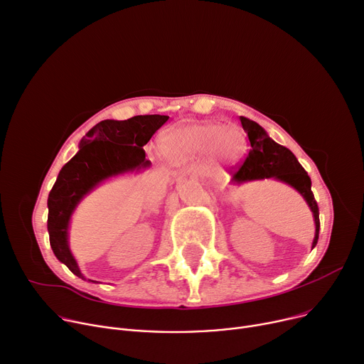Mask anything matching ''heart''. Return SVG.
Instances as JSON below:
<instances>
[{"label": "heart", "mask_w": 364, "mask_h": 364, "mask_svg": "<svg viewBox=\"0 0 364 364\" xmlns=\"http://www.w3.org/2000/svg\"><path fill=\"white\" fill-rule=\"evenodd\" d=\"M246 148V134L238 126L216 123L187 124L169 130L162 137V151L173 164L210 154L223 162L237 159Z\"/></svg>", "instance_id": "1"}]
</instances>
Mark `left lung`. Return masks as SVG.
<instances>
[{"label":"left lung","instance_id":"obj_1","mask_svg":"<svg viewBox=\"0 0 364 364\" xmlns=\"http://www.w3.org/2000/svg\"><path fill=\"white\" fill-rule=\"evenodd\" d=\"M241 126L249 137L250 152L246 161L243 162L237 171L232 174L231 184L241 186L250 181L268 180L284 183L293 187L299 195L304 199L307 206L311 210L314 221V238L311 243V250L316 247L319 238V208L311 193V180L300 165L294 154L281 146L266 130L259 126L256 121H252L246 117H240Z\"/></svg>","mask_w":364,"mask_h":364}]
</instances>
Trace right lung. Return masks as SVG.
Here are the masks:
<instances>
[{
    "instance_id": "right-lung-1",
    "label": "right lung",
    "mask_w": 364,
    "mask_h": 364,
    "mask_svg": "<svg viewBox=\"0 0 364 364\" xmlns=\"http://www.w3.org/2000/svg\"><path fill=\"white\" fill-rule=\"evenodd\" d=\"M168 118L154 114L121 121L104 119L82 137L79 152L61 168L48 196V232L55 257L76 277L86 281L70 249L68 230L73 213L102 183L151 168L143 146Z\"/></svg>"
}]
</instances>
